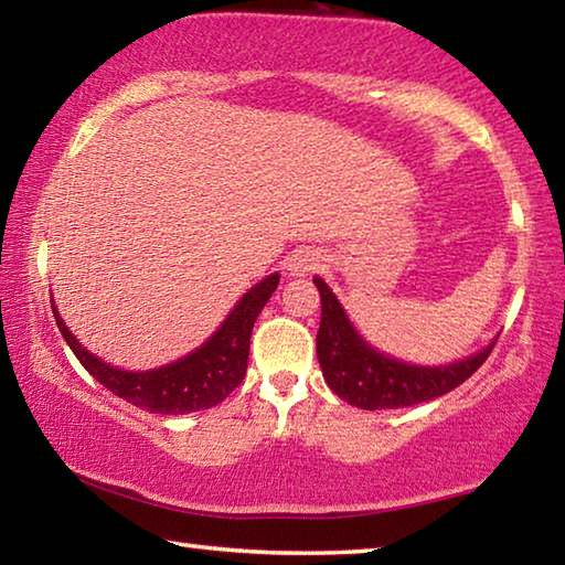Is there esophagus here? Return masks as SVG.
<instances>
[{"label": "esophagus", "mask_w": 565, "mask_h": 565, "mask_svg": "<svg viewBox=\"0 0 565 565\" xmlns=\"http://www.w3.org/2000/svg\"><path fill=\"white\" fill-rule=\"evenodd\" d=\"M321 266V254L313 252V248H296V252L289 256L286 262V271L291 276H303L317 271Z\"/></svg>", "instance_id": "1"}]
</instances>
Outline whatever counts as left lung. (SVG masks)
<instances>
[{
    "label": "left lung",
    "mask_w": 565,
    "mask_h": 565,
    "mask_svg": "<svg viewBox=\"0 0 565 565\" xmlns=\"http://www.w3.org/2000/svg\"><path fill=\"white\" fill-rule=\"evenodd\" d=\"M321 294L317 356L329 388L347 404L366 411L416 406L461 386L489 359V347L446 366H414L369 347L353 329L347 311L323 279H313Z\"/></svg>",
    "instance_id": "8db88e82"
}]
</instances>
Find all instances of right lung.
Listing matches in <instances>:
<instances>
[{"label": "right lung", "instance_id": "right-lung-1", "mask_svg": "<svg viewBox=\"0 0 565 565\" xmlns=\"http://www.w3.org/2000/svg\"><path fill=\"white\" fill-rule=\"evenodd\" d=\"M279 286V274L266 276L264 281L252 286L234 311L224 319L216 333L209 337L196 351L186 353L184 359L167 363L151 371H121L109 366L82 347L74 333L66 329L60 311L52 301V311L64 341L70 343L74 356L89 374L107 386L111 394L129 401L137 408L151 411V414H194V411L212 408L232 394L246 376L248 361V339H252L254 321L259 317L266 301Z\"/></svg>", "mask_w": 565, "mask_h": 565}]
</instances>
